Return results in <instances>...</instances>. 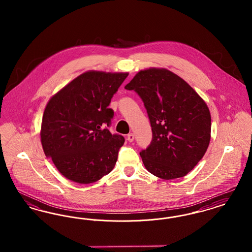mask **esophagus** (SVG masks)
<instances>
[{
  "label": "esophagus",
  "instance_id": "esophagus-1",
  "mask_svg": "<svg viewBox=\"0 0 252 252\" xmlns=\"http://www.w3.org/2000/svg\"><path fill=\"white\" fill-rule=\"evenodd\" d=\"M126 140H127L129 143H132V142L134 141V134H133V133H129V134L127 135Z\"/></svg>",
  "mask_w": 252,
  "mask_h": 252
}]
</instances>
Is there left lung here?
<instances>
[{"mask_svg": "<svg viewBox=\"0 0 252 252\" xmlns=\"http://www.w3.org/2000/svg\"><path fill=\"white\" fill-rule=\"evenodd\" d=\"M142 100L152 127V142L140 152L144 167L162 180L186 176L203 158L211 140V113L198 94L163 68L136 73L125 87Z\"/></svg>", "mask_w": 252, "mask_h": 252, "instance_id": "obj_1", "label": "left lung"}]
</instances>
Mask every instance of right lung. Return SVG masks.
<instances>
[{
	"label": "right lung",
	"instance_id": "add662e5",
	"mask_svg": "<svg viewBox=\"0 0 252 252\" xmlns=\"http://www.w3.org/2000/svg\"><path fill=\"white\" fill-rule=\"evenodd\" d=\"M127 75L88 71L50 98L40 140L45 156L66 179L89 184L115 166L125 139L107 128L114 114L108 105Z\"/></svg>",
	"mask_w": 252,
	"mask_h": 252
}]
</instances>
